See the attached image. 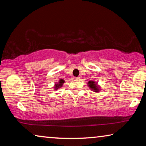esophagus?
<instances>
[{
    "label": "esophagus",
    "mask_w": 146,
    "mask_h": 146,
    "mask_svg": "<svg viewBox=\"0 0 146 146\" xmlns=\"http://www.w3.org/2000/svg\"><path fill=\"white\" fill-rule=\"evenodd\" d=\"M80 77H79V76H78V77H75V78H74V79H75V80H80Z\"/></svg>",
    "instance_id": "esophagus-1"
}]
</instances>
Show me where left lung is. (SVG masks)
Wrapping results in <instances>:
<instances>
[{"label": "left lung", "instance_id": "left-lung-1", "mask_svg": "<svg viewBox=\"0 0 146 146\" xmlns=\"http://www.w3.org/2000/svg\"><path fill=\"white\" fill-rule=\"evenodd\" d=\"M88 85L90 86V88L92 89L95 91H98L99 90V89L97 86V84L93 82V81H90V82H88Z\"/></svg>", "mask_w": 146, "mask_h": 146}]
</instances>
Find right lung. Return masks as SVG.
<instances>
[{"mask_svg":"<svg viewBox=\"0 0 146 146\" xmlns=\"http://www.w3.org/2000/svg\"><path fill=\"white\" fill-rule=\"evenodd\" d=\"M64 82V80H62V79H60V81H59V83H58V84H57L56 86V88H58L59 87H61L62 86V85L63 84V83Z\"/></svg>","mask_w":146,"mask_h":146,"instance_id":"add662e5","label":"right lung"}]
</instances>
